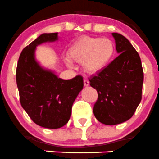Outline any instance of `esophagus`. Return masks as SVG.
Wrapping results in <instances>:
<instances>
[{"instance_id": "esophagus-1", "label": "esophagus", "mask_w": 159, "mask_h": 159, "mask_svg": "<svg viewBox=\"0 0 159 159\" xmlns=\"http://www.w3.org/2000/svg\"><path fill=\"white\" fill-rule=\"evenodd\" d=\"M84 85L85 87H88L89 85V81L88 79H84Z\"/></svg>"}]
</instances>
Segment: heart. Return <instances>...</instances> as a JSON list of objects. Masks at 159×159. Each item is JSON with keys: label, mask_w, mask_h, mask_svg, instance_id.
<instances>
[{"label": "heart", "mask_w": 159, "mask_h": 159, "mask_svg": "<svg viewBox=\"0 0 159 159\" xmlns=\"http://www.w3.org/2000/svg\"><path fill=\"white\" fill-rule=\"evenodd\" d=\"M115 54V46L109 38L84 36L77 40L68 51L70 59L81 62L83 69L90 74L102 71L110 65ZM68 65L70 61L67 60Z\"/></svg>", "instance_id": "1"}]
</instances>
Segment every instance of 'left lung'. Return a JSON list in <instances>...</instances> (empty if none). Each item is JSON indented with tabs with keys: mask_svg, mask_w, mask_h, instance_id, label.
Instances as JSON below:
<instances>
[{
	"mask_svg": "<svg viewBox=\"0 0 159 159\" xmlns=\"http://www.w3.org/2000/svg\"><path fill=\"white\" fill-rule=\"evenodd\" d=\"M112 35L119 55L89 79L90 85L98 92L94 115L107 125L121 124L133 116L142 100L144 81L139 53L123 35Z\"/></svg>",
	"mask_w": 159,
	"mask_h": 159,
	"instance_id": "obj_1",
	"label": "left lung"
}]
</instances>
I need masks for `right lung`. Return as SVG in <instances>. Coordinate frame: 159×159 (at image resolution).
Returning a JSON list of instances; mask_svg holds the SVG:
<instances>
[{
    "instance_id": "add662e5",
    "label": "right lung",
    "mask_w": 159,
    "mask_h": 159,
    "mask_svg": "<svg viewBox=\"0 0 159 159\" xmlns=\"http://www.w3.org/2000/svg\"><path fill=\"white\" fill-rule=\"evenodd\" d=\"M56 40L57 33L40 35L21 51L16 70L22 108L35 124L51 129H59L68 123L72 105L84 86L81 75L63 80L43 69L35 61L36 46Z\"/></svg>"
}]
</instances>
